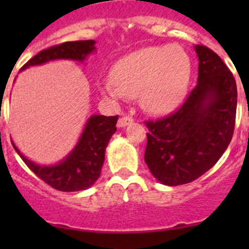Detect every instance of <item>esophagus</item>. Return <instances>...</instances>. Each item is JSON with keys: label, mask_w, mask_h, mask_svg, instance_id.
<instances>
[{"label": "esophagus", "mask_w": 249, "mask_h": 249, "mask_svg": "<svg viewBox=\"0 0 249 249\" xmlns=\"http://www.w3.org/2000/svg\"><path fill=\"white\" fill-rule=\"evenodd\" d=\"M133 122V118L131 117V116H123V117H121L120 120H118V123L117 126L118 127H126L127 124H129V123Z\"/></svg>", "instance_id": "1"}]
</instances>
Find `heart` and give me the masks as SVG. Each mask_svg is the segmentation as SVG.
I'll list each match as a JSON object with an SVG mask.
<instances>
[{"label":"heart","mask_w":249,"mask_h":249,"mask_svg":"<svg viewBox=\"0 0 249 249\" xmlns=\"http://www.w3.org/2000/svg\"><path fill=\"white\" fill-rule=\"evenodd\" d=\"M191 72V58L183 48L147 47L121 58L112 68V77L101 83L100 91L112 101L140 96L144 111L167 113L183 101Z\"/></svg>","instance_id":"1"}]
</instances>
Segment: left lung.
<instances>
[{"instance_id": "left-lung-1", "label": "left lung", "mask_w": 249, "mask_h": 249, "mask_svg": "<svg viewBox=\"0 0 249 249\" xmlns=\"http://www.w3.org/2000/svg\"><path fill=\"white\" fill-rule=\"evenodd\" d=\"M197 85L175 113L147 121L144 162L160 183L179 186L212 168L232 140L237 86L218 54L196 45Z\"/></svg>"}]
</instances>
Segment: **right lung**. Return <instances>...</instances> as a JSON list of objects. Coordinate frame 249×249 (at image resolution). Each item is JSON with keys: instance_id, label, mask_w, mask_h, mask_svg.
Segmentation results:
<instances>
[{"instance_id": "obj_1", "label": "right lung", "mask_w": 249, "mask_h": 249, "mask_svg": "<svg viewBox=\"0 0 249 249\" xmlns=\"http://www.w3.org/2000/svg\"><path fill=\"white\" fill-rule=\"evenodd\" d=\"M93 39L89 41H73L52 46L42 50L23 65L22 70L30 66L42 65L53 59H73L85 61L92 53L94 47ZM118 116H91L86 123L82 136L72 152L63 160L54 166H39L22 155L15 144V149L23 160L28 168L52 188L62 192H76L87 190L101 176L105 151L112 135L117 131L116 123Z\"/></svg>"}]
</instances>
